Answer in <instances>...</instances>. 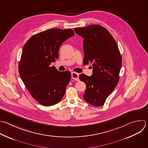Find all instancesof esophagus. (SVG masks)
I'll return each mask as SVG.
<instances>
[{"mask_svg": "<svg viewBox=\"0 0 148 148\" xmlns=\"http://www.w3.org/2000/svg\"><path fill=\"white\" fill-rule=\"evenodd\" d=\"M71 78L75 81H79V74L75 72H73L71 73Z\"/></svg>", "mask_w": 148, "mask_h": 148, "instance_id": "1", "label": "esophagus"}]
</instances>
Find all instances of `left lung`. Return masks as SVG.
I'll return each mask as SVG.
<instances>
[{"label": "left lung", "mask_w": 148, "mask_h": 148, "mask_svg": "<svg viewBox=\"0 0 148 148\" xmlns=\"http://www.w3.org/2000/svg\"><path fill=\"white\" fill-rule=\"evenodd\" d=\"M74 31L84 38V64L93 66L91 76L79 75L86 86L84 99L95 106H103L119 81L122 59L117 44L109 31L99 25L75 28Z\"/></svg>", "instance_id": "left-lung-1"}]
</instances>
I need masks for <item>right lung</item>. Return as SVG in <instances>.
Masks as SVG:
<instances>
[{"label": "right lung", "instance_id": "right-lung-1", "mask_svg": "<svg viewBox=\"0 0 148 148\" xmlns=\"http://www.w3.org/2000/svg\"><path fill=\"white\" fill-rule=\"evenodd\" d=\"M74 35L71 29H49L31 36L23 47L19 74L34 99L44 106L59 103L64 95L71 73L50 65L58 59L62 44Z\"/></svg>", "mask_w": 148, "mask_h": 148}]
</instances>
